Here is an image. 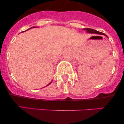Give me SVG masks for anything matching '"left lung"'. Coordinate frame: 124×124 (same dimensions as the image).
<instances>
[{
	"mask_svg": "<svg viewBox=\"0 0 124 124\" xmlns=\"http://www.w3.org/2000/svg\"><path fill=\"white\" fill-rule=\"evenodd\" d=\"M84 30H86V32H87V33H96V34H100V35H106V37H107V36L106 35H105L104 33H102V32H98V31H95V30H94V29H90V28H85V29H84Z\"/></svg>",
	"mask_w": 124,
	"mask_h": 124,
	"instance_id": "left-lung-1",
	"label": "left lung"
}]
</instances>
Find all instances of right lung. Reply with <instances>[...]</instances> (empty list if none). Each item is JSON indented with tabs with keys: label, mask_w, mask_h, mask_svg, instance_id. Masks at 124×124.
I'll return each instance as SVG.
<instances>
[{
	"label": "right lung",
	"mask_w": 124,
	"mask_h": 124,
	"mask_svg": "<svg viewBox=\"0 0 124 124\" xmlns=\"http://www.w3.org/2000/svg\"><path fill=\"white\" fill-rule=\"evenodd\" d=\"M32 27H31V28H32ZM31 28H30V29H31ZM23 32H24V31H23ZM52 82H50V83H49V84H48V85H50V84H51V83H52ZM48 85H47V86H48Z\"/></svg>",
	"instance_id": "1"
}]
</instances>
